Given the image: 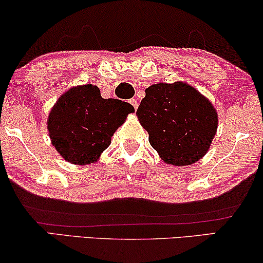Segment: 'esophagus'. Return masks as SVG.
Returning <instances> with one entry per match:
<instances>
[{"instance_id":"1","label":"esophagus","mask_w":263,"mask_h":263,"mask_svg":"<svg viewBox=\"0 0 263 263\" xmlns=\"http://www.w3.org/2000/svg\"><path fill=\"white\" fill-rule=\"evenodd\" d=\"M128 103H130V105L133 107V108H135V110L138 108V101H137L136 99H131V100H128Z\"/></svg>"}]
</instances>
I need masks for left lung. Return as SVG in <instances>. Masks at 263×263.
I'll use <instances>...</instances> for the list:
<instances>
[{
  "label": "left lung",
  "mask_w": 263,
  "mask_h": 263,
  "mask_svg": "<svg viewBox=\"0 0 263 263\" xmlns=\"http://www.w3.org/2000/svg\"><path fill=\"white\" fill-rule=\"evenodd\" d=\"M137 116L162 160L179 167L204 156L218 126L217 112L209 100L182 82L146 88Z\"/></svg>",
  "instance_id": "8db88e82"
}]
</instances>
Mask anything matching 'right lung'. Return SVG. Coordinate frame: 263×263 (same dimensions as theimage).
<instances>
[{"instance_id": "1", "label": "right lung", "mask_w": 263, "mask_h": 263, "mask_svg": "<svg viewBox=\"0 0 263 263\" xmlns=\"http://www.w3.org/2000/svg\"><path fill=\"white\" fill-rule=\"evenodd\" d=\"M135 108L117 99H103L93 84L75 87L51 110L47 128L53 146L73 164H89L110 144V137Z\"/></svg>"}]
</instances>
